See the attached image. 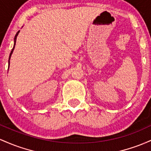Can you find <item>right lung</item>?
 Here are the masks:
<instances>
[{"label": "right lung", "mask_w": 151, "mask_h": 151, "mask_svg": "<svg viewBox=\"0 0 151 151\" xmlns=\"http://www.w3.org/2000/svg\"><path fill=\"white\" fill-rule=\"evenodd\" d=\"M19 32H20V30H18V31L17 32V33L16 34V35H15V38H14V45H13V49H12V50H11V53H10V55H9V59H8V68H9V65H10V59H11V55H12V53H13V50H14V48H15V45H16V43L17 36H18V33H19Z\"/></svg>", "instance_id": "add662e5"}]
</instances>
